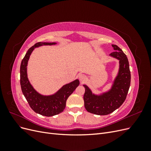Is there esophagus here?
Segmentation results:
<instances>
[{"mask_svg": "<svg viewBox=\"0 0 151 151\" xmlns=\"http://www.w3.org/2000/svg\"><path fill=\"white\" fill-rule=\"evenodd\" d=\"M78 78H79V81H80L81 82H83V81H84L85 79H86V76H85L84 74H81L79 75Z\"/></svg>", "mask_w": 151, "mask_h": 151, "instance_id": "obj_1", "label": "esophagus"}]
</instances>
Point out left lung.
<instances>
[{
    "mask_svg": "<svg viewBox=\"0 0 151 151\" xmlns=\"http://www.w3.org/2000/svg\"><path fill=\"white\" fill-rule=\"evenodd\" d=\"M114 52L109 56L119 60V68L111 88L99 94H94L84 84V106L89 113L98 115H106L119 108L125 101L130 85L131 75L129 63L126 55L116 45H112Z\"/></svg>",
    "mask_w": 151,
    "mask_h": 151,
    "instance_id": "1",
    "label": "left lung"
}]
</instances>
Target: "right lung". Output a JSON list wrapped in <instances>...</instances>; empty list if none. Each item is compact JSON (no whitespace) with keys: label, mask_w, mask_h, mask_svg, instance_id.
<instances>
[{"label":"right lung","mask_w":151,"mask_h":151,"mask_svg":"<svg viewBox=\"0 0 151 151\" xmlns=\"http://www.w3.org/2000/svg\"><path fill=\"white\" fill-rule=\"evenodd\" d=\"M56 44V42L36 43L28 50L22 59L20 67V83L22 94L31 109L36 113L45 116L56 115L64 110L67 99L80 83L79 79H76L70 83L63 85L56 93L50 95H43L39 93L30 83L28 77L27 66L31 54L35 48L43 45Z\"/></svg>","instance_id":"obj_1"}]
</instances>
